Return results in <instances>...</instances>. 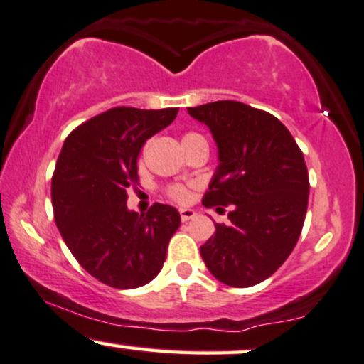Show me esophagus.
I'll use <instances>...</instances> for the list:
<instances>
[{
    "label": "esophagus",
    "mask_w": 364,
    "mask_h": 364,
    "mask_svg": "<svg viewBox=\"0 0 364 364\" xmlns=\"http://www.w3.org/2000/svg\"><path fill=\"white\" fill-rule=\"evenodd\" d=\"M196 215H198V213H196L194 209H191V208H182L181 209V220L182 221H189V220H192V218H196Z\"/></svg>",
    "instance_id": "34e87169"
}]
</instances>
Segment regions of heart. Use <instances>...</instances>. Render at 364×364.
<instances>
[{
	"label": "heart",
	"mask_w": 364,
	"mask_h": 364,
	"mask_svg": "<svg viewBox=\"0 0 364 364\" xmlns=\"http://www.w3.org/2000/svg\"><path fill=\"white\" fill-rule=\"evenodd\" d=\"M196 138H203V136L196 134V132H187V134H183L182 143L183 141L196 139ZM168 194H170V198H173L175 200H186L187 199V191H186V187H182V186H172L168 189Z\"/></svg>",
	"instance_id": "heart-1"
}]
</instances>
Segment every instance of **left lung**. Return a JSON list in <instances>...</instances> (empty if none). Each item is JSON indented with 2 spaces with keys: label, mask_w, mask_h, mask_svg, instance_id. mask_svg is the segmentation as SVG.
Returning <instances> with one entry per match:
<instances>
[{
  "label": "left lung",
  "mask_w": 364,
  "mask_h": 364,
  "mask_svg": "<svg viewBox=\"0 0 364 364\" xmlns=\"http://www.w3.org/2000/svg\"><path fill=\"white\" fill-rule=\"evenodd\" d=\"M206 124L218 146V168L203 204L230 206V223L200 247L204 264L221 283H262L289 257L309 208V172L291 132L274 115L235 100L187 107Z\"/></svg>",
  "instance_id": "8db88e82"
}]
</instances>
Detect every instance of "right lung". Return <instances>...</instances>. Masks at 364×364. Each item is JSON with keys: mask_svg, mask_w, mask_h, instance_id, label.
Here are the masks:
<instances>
[{"mask_svg": "<svg viewBox=\"0 0 364 364\" xmlns=\"http://www.w3.org/2000/svg\"><path fill=\"white\" fill-rule=\"evenodd\" d=\"M177 112L115 107L64 141L50 187L55 225L80 266L107 286L132 289L155 279L181 226L173 206L155 203L138 215L126 203L138 186L141 148Z\"/></svg>", "mask_w": 364, "mask_h": 364, "instance_id": "obj_1", "label": "right lung"}]
</instances>
